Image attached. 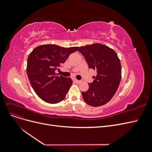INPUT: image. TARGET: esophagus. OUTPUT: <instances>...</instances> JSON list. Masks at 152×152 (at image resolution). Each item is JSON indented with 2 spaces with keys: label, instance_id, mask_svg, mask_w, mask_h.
I'll use <instances>...</instances> for the list:
<instances>
[{
  "label": "esophagus",
  "instance_id": "1",
  "mask_svg": "<svg viewBox=\"0 0 152 152\" xmlns=\"http://www.w3.org/2000/svg\"><path fill=\"white\" fill-rule=\"evenodd\" d=\"M73 81H74L75 82V83H79V82H80V80H77V79H73Z\"/></svg>",
  "mask_w": 152,
  "mask_h": 152
}]
</instances>
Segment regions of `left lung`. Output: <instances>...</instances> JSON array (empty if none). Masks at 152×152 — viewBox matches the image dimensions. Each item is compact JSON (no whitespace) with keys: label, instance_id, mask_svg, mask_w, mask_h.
I'll list each match as a JSON object with an SVG mask.
<instances>
[{"label":"left lung","instance_id":"left-lung-1","mask_svg":"<svg viewBox=\"0 0 152 152\" xmlns=\"http://www.w3.org/2000/svg\"><path fill=\"white\" fill-rule=\"evenodd\" d=\"M84 56L89 68L97 75L89 83V89L82 92L84 102L92 107H99L112 98L121 80V65L117 53L101 44L87 45L77 50Z\"/></svg>","mask_w":152,"mask_h":152}]
</instances>
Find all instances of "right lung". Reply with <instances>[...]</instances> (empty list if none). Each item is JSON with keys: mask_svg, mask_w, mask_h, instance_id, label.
I'll use <instances>...</instances> for the list:
<instances>
[{"mask_svg": "<svg viewBox=\"0 0 152 152\" xmlns=\"http://www.w3.org/2000/svg\"><path fill=\"white\" fill-rule=\"evenodd\" d=\"M79 47L63 48L45 44L35 48L29 54L26 73L32 88L45 102L58 103L65 99L72 84L70 78L58 76L55 70Z\"/></svg>", "mask_w": 152, "mask_h": 152, "instance_id": "obj_1", "label": "right lung"}]
</instances>
